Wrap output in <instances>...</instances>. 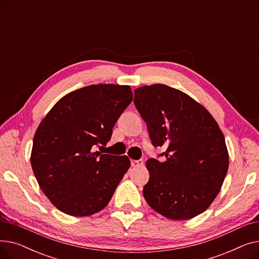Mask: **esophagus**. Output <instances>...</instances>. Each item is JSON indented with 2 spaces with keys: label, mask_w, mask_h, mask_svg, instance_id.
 <instances>
[{
  "label": "esophagus",
  "mask_w": 259,
  "mask_h": 259,
  "mask_svg": "<svg viewBox=\"0 0 259 259\" xmlns=\"http://www.w3.org/2000/svg\"><path fill=\"white\" fill-rule=\"evenodd\" d=\"M144 165V160L143 159H139V160H132L131 161V166L132 167H140Z\"/></svg>",
  "instance_id": "1"
}]
</instances>
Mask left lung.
Instances as JSON below:
<instances>
[{"mask_svg":"<svg viewBox=\"0 0 259 259\" xmlns=\"http://www.w3.org/2000/svg\"><path fill=\"white\" fill-rule=\"evenodd\" d=\"M134 104L152 144L167 148L165 161L150 158L143 193L148 205L172 221L205 212L220 193L229 168L224 134L207 109L164 84L134 90Z\"/></svg>","mask_w":259,"mask_h":259,"instance_id":"left-lung-1","label":"left lung"}]
</instances>
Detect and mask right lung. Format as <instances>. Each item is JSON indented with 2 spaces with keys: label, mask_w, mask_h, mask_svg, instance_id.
I'll use <instances>...</instances> for the list:
<instances>
[{
  "label": "right lung",
  "mask_w": 259,
  "mask_h": 259,
  "mask_svg": "<svg viewBox=\"0 0 259 259\" xmlns=\"http://www.w3.org/2000/svg\"><path fill=\"white\" fill-rule=\"evenodd\" d=\"M132 100L130 86L90 85L66 94L39 122L31 167L39 188L63 213L90 216L110 201L130 159L102 150Z\"/></svg>",
  "instance_id": "right-lung-1"
}]
</instances>
